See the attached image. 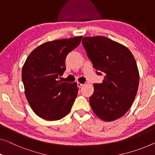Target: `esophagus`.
<instances>
[{
	"instance_id": "esophagus-1",
	"label": "esophagus",
	"mask_w": 155,
	"mask_h": 155,
	"mask_svg": "<svg viewBox=\"0 0 155 155\" xmlns=\"http://www.w3.org/2000/svg\"><path fill=\"white\" fill-rule=\"evenodd\" d=\"M77 85H78V87H81L84 86V84H81V83H79V82H77Z\"/></svg>"
}]
</instances>
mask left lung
<instances>
[{
    "mask_svg": "<svg viewBox=\"0 0 155 155\" xmlns=\"http://www.w3.org/2000/svg\"><path fill=\"white\" fill-rule=\"evenodd\" d=\"M82 45L97 74L104 75L102 83L94 84L89 99L92 109L104 121L118 119L130 108L138 91L134 57L126 47L106 37H85Z\"/></svg>",
    "mask_w": 155,
    "mask_h": 155,
    "instance_id": "left-lung-1",
    "label": "left lung"
}]
</instances>
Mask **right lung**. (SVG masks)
<instances>
[{
    "label": "right lung",
    "instance_id": "right-lung-1",
    "mask_svg": "<svg viewBox=\"0 0 155 155\" xmlns=\"http://www.w3.org/2000/svg\"><path fill=\"white\" fill-rule=\"evenodd\" d=\"M82 36L44 43L32 51L22 68L25 94L35 114L47 120L62 119L70 113L78 89L77 83L62 82L65 59L80 45Z\"/></svg>",
    "mask_w": 155,
    "mask_h": 155
}]
</instances>
